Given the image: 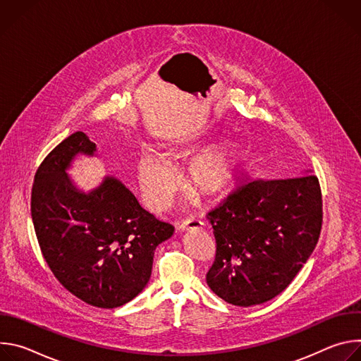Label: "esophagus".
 <instances>
[{"instance_id": "34e87169", "label": "esophagus", "mask_w": 361, "mask_h": 361, "mask_svg": "<svg viewBox=\"0 0 361 361\" xmlns=\"http://www.w3.org/2000/svg\"><path fill=\"white\" fill-rule=\"evenodd\" d=\"M204 226V223L195 217H188V219H184L181 223H180V230L185 231V230H201Z\"/></svg>"}]
</instances>
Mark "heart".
Returning <instances> with one entry per match:
<instances>
[{
    "label": "heart",
    "mask_w": 361,
    "mask_h": 361,
    "mask_svg": "<svg viewBox=\"0 0 361 361\" xmlns=\"http://www.w3.org/2000/svg\"><path fill=\"white\" fill-rule=\"evenodd\" d=\"M188 141L176 140L164 147L163 156L171 161L187 156ZM237 167L234 147H213L195 156L187 169L190 188L202 197L217 195L233 181ZM138 180L147 204L154 212L164 210L177 188V176L171 166L151 154L138 160Z\"/></svg>",
    "instance_id": "1"
}]
</instances>
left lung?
I'll return each instance as SVG.
<instances>
[{"instance_id":"left-lung-1","label":"left lung","mask_w":361,"mask_h":361,"mask_svg":"<svg viewBox=\"0 0 361 361\" xmlns=\"http://www.w3.org/2000/svg\"><path fill=\"white\" fill-rule=\"evenodd\" d=\"M216 257L205 276L224 301L266 302L294 280L312 255L323 224L319 178L252 180L207 213Z\"/></svg>"}]
</instances>
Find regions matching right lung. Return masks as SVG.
<instances>
[{
	"mask_svg": "<svg viewBox=\"0 0 361 361\" xmlns=\"http://www.w3.org/2000/svg\"><path fill=\"white\" fill-rule=\"evenodd\" d=\"M95 144L77 131L39 164L31 191V217L49 270L75 297L101 308L133 300L148 283L156 247L174 227L145 212L116 178L90 194L66 174L75 154Z\"/></svg>",
	"mask_w": 361,
	"mask_h": 361,
	"instance_id": "right-lung-1",
	"label": "right lung"
}]
</instances>
